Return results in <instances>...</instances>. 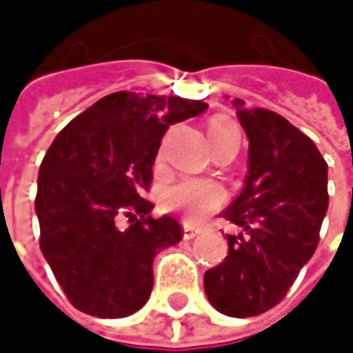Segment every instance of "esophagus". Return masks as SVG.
Segmentation results:
<instances>
[{
  "instance_id": "34e87169",
  "label": "esophagus",
  "mask_w": 353,
  "mask_h": 353,
  "mask_svg": "<svg viewBox=\"0 0 353 353\" xmlns=\"http://www.w3.org/2000/svg\"><path fill=\"white\" fill-rule=\"evenodd\" d=\"M198 233H200V229H196V227L190 225V223H183V239H194Z\"/></svg>"
}]
</instances>
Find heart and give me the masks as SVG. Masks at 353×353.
<instances>
[{
    "label": "heart",
    "mask_w": 353,
    "mask_h": 353,
    "mask_svg": "<svg viewBox=\"0 0 353 353\" xmlns=\"http://www.w3.org/2000/svg\"><path fill=\"white\" fill-rule=\"evenodd\" d=\"M229 130H237V126L227 120H216L210 124L208 134L216 137ZM161 202L168 210H176L192 221H198L225 202V190L216 181L208 179H181L163 192Z\"/></svg>",
    "instance_id": "1"
}]
</instances>
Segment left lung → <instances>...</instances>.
<instances>
[{"instance_id": "left-lung-1", "label": "left lung", "mask_w": 353, "mask_h": 353, "mask_svg": "<svg viewBox=\"0 0 353 353\" xmlns=\"http://www.w3.org/2000/svg\"><path fill=\"white\" fill-rule=\"evenodd\" d=\"M249 139L241 194L223 216L241 231L227 235L229 255L204 274L210 305L229 317L276 307L313 257L327 212V163L315 143L286 118L235 100Z\"/></svg>"}]
</instances>
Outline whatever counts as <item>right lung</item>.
<instances>
[{
  "label": "right lung",
  "instance_id": "1",
  "mask_svg": "<svg viewBox=\"0 0 353 353\" xmlns=\"http://www.w3.org/2000/svg\"><path fill=\"white\" fill-rule=\"evenodd\" d=\"M206 108L116 92L73 118L48 147L34 202L40 251L81 313L128 317L149 301L153 259L181 241V227L168 214L151 219L143 194L165 130Z\"/></svg>",
  "mask_w": 353,
  "mask_h": 353
}]
</instances>
